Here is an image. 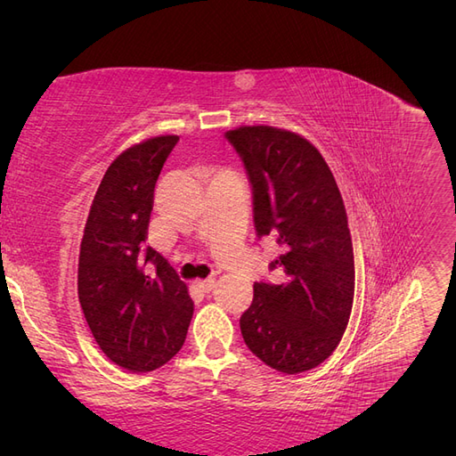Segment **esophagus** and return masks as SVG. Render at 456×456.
Returning a JSON list of instances; mask_svg holds the SVG:
<instances>
[{"label": "esophagus", "instance_id": "esophagus-1", "mask_svg": "<svg viewBox=\"0 0 456 456\" xmlns=\"http://www.w3.org/2000/svg\"><path fill=\"white\" fill-rule=\"evenodd\" d=\"M196 285L201 289L203 293H209L211 289L216 285V280H215V278H209V280H203V281H196Z\"/></svg>", "mask_w": 456, "mask_h": 456}]
</instances>
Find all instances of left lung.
I'll use <instances>...</instances> for the list:
<instances>
[{
  "label": "left lung",
  "instance_id": "left-lung-1",
  "mask_svg": "<svg viewBox=\"0 0 456 456\" xmlns=\"http://www.w3.org/2000/svg\"><path fill=\"white\" fill-rule=\"evenodd\" d=\"M253 186L258 238L275 236L281 283H255L243 340L272 369L297 375L335 352L354 305V247L340 190L317 148L293 131L241 126L226 133Z\"/></svg>",
  "mask_w": 456,
  "mask_h": 456
}]
</instances>
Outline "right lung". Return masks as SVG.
<instances>
[{
  "label": "right lung",
  "instance_id": "1",
  "mask_svg": "<svg viewBox=\"0 0 456 456\" xmlns=\"http://www.w3.org/2000/svg\"><path fill=\"white\" fill-rule=\"evenodd\" d=\"M176 141L151 136L121 151L96 190L79 247L81 310L104 355L131 372L167 363L194 314L186 283L146 245L154 188Z\"/></svg>",
  "mask_w": 456,
  "mask_h": 456
}]
</instances>
